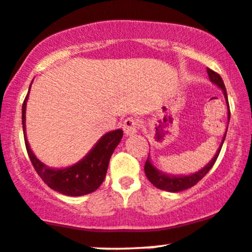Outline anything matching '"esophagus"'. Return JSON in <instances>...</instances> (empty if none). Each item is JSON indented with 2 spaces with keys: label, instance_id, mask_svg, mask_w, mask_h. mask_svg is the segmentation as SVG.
<instances>
[{
  "label": "esophagus",
  "instance_id": "esophagus-1",
  "mask_svg": "<svg viewBox=\"0 0 252 252\" xmlns=\"http://www.w3.org/2000/svg\"><path fill=\"white\" fill-rule=\"evenodd\" d=\"M139 129V120L136 117H128L123 123V130L126 135H134Z\"/></svg>",
  "mask_w": 252,
  "mask_h": 252
}]
</instances>
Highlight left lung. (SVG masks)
<instances>
[{
  "mask_svg": "<svg viewBox=\"0 0 252 252\" xmlns=\"http://www.w3.org/2000/svg\"><path fill=\"white\" fill-rule=\"evenodd\" d=\"M207 71H208L209 78H210L211 82H213V83H215L216 86H218L220 88V89L223 90V94H224V96H225L226 103H228V108H229L228 95H226L225 86H224V82L222 80V77H220V75L217 74L216 71L211 70V69H209V68L207 69ZM228 120L230 121V108L228 110ZM226 130H228V128H226ZM225 135H226V132H225ZM225 135H224L222 143H220V147L218 148L216 155L214 156V158L211 159L210 163H208V164L205 165L204 168L202 169V170L196 172V174H192V175H189V176H183V177L168 176V175L163 174L162 171L157 170L155 166L151 164L149 158H148L147 162H145V165H144V172H145V175H147V178L156 188H158V189H160V190H165V191H170V192H178V191H182V190L189 189V188L196 186V184L198 183V182L201 181L202 178L208 174L209 170L213 168L215 162H216L217 157L220 153V149H222L224 139H225Z\"/></svg>",
  "mask_w": 252,
  "mask_h": 252,
  "instance_id": "left-lung-1",
  "label": "left lung"
}]
</instances>
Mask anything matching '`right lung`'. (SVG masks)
I'll use <instances>...</instances> for the list:
<instances>
[{
  "label": "right lung",
  "mask_w": 252,
  "mask_h": 252,
  "mask_svg": "<svg viewBox=\"0 0 252 252\" xmlns=\"http://www.w3.org/2000/svg\"><path fill=\"white\" fill-rule=\"evenodd\" d=\"M30 90V88H29ZM29 94V92H28ZM28 95L22 104V124L24 143L32 166L42 181L55 191L66 196H83L95 191L103 183L109 160L123 136V130L108 132L97 142L93 150L75 165L65 169H51L36 158L26 137V105Z\"/></svg>",
  "instance_id": "add662e5"
}]
</instances>
